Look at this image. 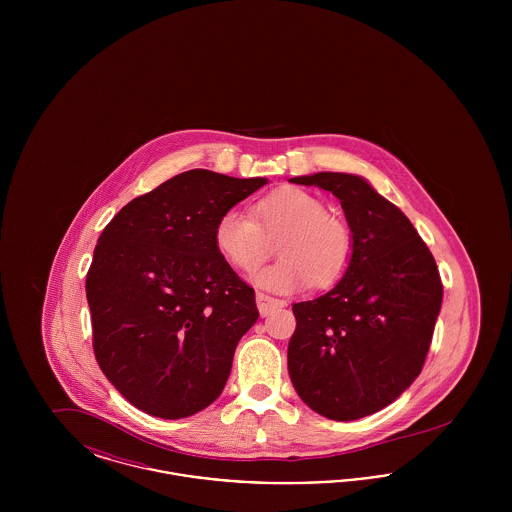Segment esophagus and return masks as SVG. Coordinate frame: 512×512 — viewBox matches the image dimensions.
Instances as JSON below:
<instances>
[{
  "instance_id": "esophagus-1",
  "label": "esophagus",
  "mask_w": 512,
  "mask_h": 512,
  "mask_svg": "<svg viewBox=\"0 0 512 512\" xmlns=\"http://www.w3.org/2000/svg\"><path fill=\"white\" fill-rule=\"evenodd\" d=\"M257 307H259V313H261L263 317H267L272 311L284 307V301H282V299H276V297H270L267 293L259 292L257 293Z\"/></svg>"
}]
</instances>
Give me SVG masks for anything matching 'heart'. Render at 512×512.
<instances>
[{
	"label": "heart",
	"instance_id": "heart-1",
	"mask_svg": "<svg viewBox=\"0 0 512 512\" xmlns=\"http://www.w3.org/2000/svg\"><path fill=\"white\" fill-rule=\"evenodd\" d=\"M253 217L230 209L215 226V245L222 257L242 272H253L274 253L282 257L263 270L257 282L272 292L290 293L313 284H336L353 255L349 226L326 205L299 188H282L259 199Z\"/></svg>",
	"mask_w": 512,
	"mask_h": 512
}]
</instances>
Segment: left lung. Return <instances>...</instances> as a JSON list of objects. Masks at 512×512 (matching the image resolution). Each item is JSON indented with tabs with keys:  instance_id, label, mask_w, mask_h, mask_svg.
<instances>
[{
	"instance_id": "left-lung-1",
	"label": "left lung",
	"mask_w": 512,
	"mask_h": 512,
	"mask_svg": "<svg viewBox=\"0 0 512 512\" xmlns=\"http://www.w3.org/2000/svg\"><path fill=\"white\" fill-rule=\"evenodd\" d=\"M290 182L336 195L353 234L340 282L292 307L290 378L315 413L357 420L388 407L420 374L443 297L438 265L411 220L361 176Z\"/></svg>"
}]
</instances>
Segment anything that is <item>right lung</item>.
<instances>
[{"label": "right lung", "mask_w": 512, "mask_h": 512, "mask_svg": "<svg viewBox=\"0 0 512 512\" xmlns=\"http://www.w3.org/2000/svg\"><path fill=\"white\" fill-rule=\"evenodd\" d=\"M267 178L194 169L132 199L103 228L86 276L94 355L126 401L159 418L209 407L255 292L215 245L220 217Z\"/></svg>", "instance_id": "right-lung-1"}]
</instances>
